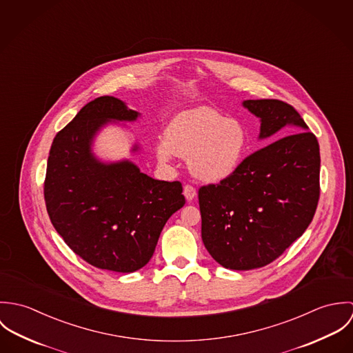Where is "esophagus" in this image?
<instances>
[{
	"instance_id": "1",
	"label": "esophagus",
	"mask_w": 353,
	"mask_h": 353,
	"mask_svg": "<svg viewBox=\"0 0 353 353\" xmlns=\"http://www.w3.org/2000/svg\"><path fill=\"white\" fill-rule=\"evenodd\" d=\"M183 196L186 197L188 201H192V200H194V197L197 196V190H196L193 186L186 185V186L183 188Z\"/></svg>"
}]
</instances>
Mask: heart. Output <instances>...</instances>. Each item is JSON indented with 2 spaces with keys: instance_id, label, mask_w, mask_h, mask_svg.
I'll return each instance as SVG.
<instances>
[{
  "instance_id": "heart-1",
  "label": "heart",
  "mask_w": 353,
  "mask_h": 353,
  "mask_svg": "<svg viewBox=\"0 0 353 353\" xmlns=\"http://www.w3.org/2000/svg\"><path fill=\"white\" fill-rule=\"evenodd\" d=\"M249 147L250 136L241 121L199 105L171 119L165 139L156 144V154L161 163H170L175 154L188 159L197 179L219 183L236 174Z\"/></svg>"
}]
</instances>
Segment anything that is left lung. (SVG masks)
Masks as SVG:
<instances>
[{"instance_id":"obj_1","label":"left lung","mask_w":353,"mask_h":353,"mask_svg":"<svg viewBox=\"0 0 353 353\" xmlns=\"http://www.w3.org/2000/svg\"><path fill=\"white\" fill-rule=\"evenodd\" d=\"M242 104L259 118L258 139L274 141L248 156L231 178L199 190L202 242L232 270L279 258L302 236L319 200V145L299 112L276 99Z\"/></svg>"}]
</instances>
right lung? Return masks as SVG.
I'll return each instance as SVG.
<instances>
[{"mask_svg":"<svg viewBox=\"0 0 353 353\" xmlns=\"http://www.w3.org/2000/svg\"><path fill=\"white\" fill-rule=\"evenodd\" d=\"M139 117L114 97L85 104L57 133L45 179L48 213L65 243L92 266L119 273L150 262L167 220L185 205L181 182L153 179L128 159L101 161L92 151L104 126Z\"/></svg>","mask_w":353,"mask_h":353,"instance_id":"obj_1","label":"right lung"}]
</instances>
